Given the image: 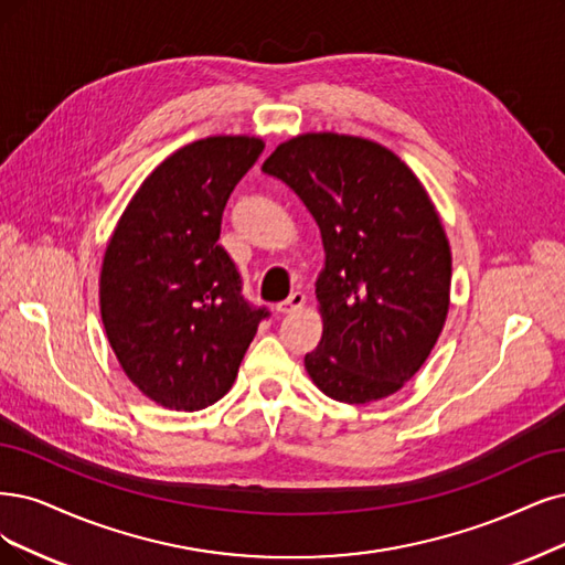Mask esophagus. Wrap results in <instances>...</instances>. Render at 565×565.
Wrapping results in <instances>:
<instances>
[{
  "label": "esophagus",
  "instance_id": "34e87169",
  "mask_svg": "<svg viewBox=\"0 0 565 565\" xmlns=\"http://www.w3.org/2000/svg\"><path fill=\"white\" fill-rule=\"evenodd\" d=\"M305 294H300V290H296V294H290L284 302L277 305V311H281V315H294V311L302 309L305 307Z\"/></svg>",
  "mask_w": 565,
  "mask_h": 565
}]
</instances>
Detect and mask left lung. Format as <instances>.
<instances>
[{"label":"left lung","mask_w":565,"mask_h":565,"mask_svg":"<svg viewBox=\"0 0 565 565\" xmlns=\"http://www.w3.org/2000/svg\"><path fill=\"white\" fill-rule=\"evenodd\" d=\"M263 172L281 179L321 230L323 335L305 356L311 382L349 405L401 391L449 311L451 250L426 188L382 143L335 132L279 143Z\"/></svg>","instance_id":"obj_1"}]
</instances>
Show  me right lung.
I'll use <instances>...</instances> for the list:
<instances>
[{"mask_svg": "<svg viewBox=\"0 0 565 565\" xmlns=\"http://www.w3.org/2000/svg\"><path fill=\"white\" fill-rule=\"evenodd\" d=\"M263 149L246 135L183 146L143 179L104 250L99 311L109 344L130 382L167 409L221 401L269 317L244 300L218 244L225 202Z\"/></svg>", "mask_w": 565, "mask_h": 565, "instance_id": "1", "label": "right lung"}]
</instances>
